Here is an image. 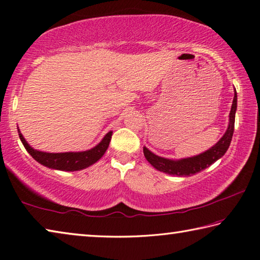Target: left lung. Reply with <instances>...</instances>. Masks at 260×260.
I'll list each match as a JSON object with an SVG mask.
<instances>
[{
    "label": "left lung",
    "mask_w": 260,
    "mask_h": 260,
    "mask_svg": "<svg viewBox=\"0 0 260 260\" xmlns=\"http://www.w3.org/2000/svg\"><path fill=\"white\" fill-rule=\"evenodd\" d=\"M237 111V91L235 89V96H233L231 111L229 115V126L223 135L216 144L213 145L211 149L203 152L201 154L195 156L184 157L179 160L167 159L164 156H159L151 152L147 147L143 146V153L145 159L153 166L156 170L165 172L167 175L178 176V177H188L201 172L206 169L211 165L214 164L218 159L225 154L229 146H230L233 131H235V119Z\"/></svg>",
    "instance_id": "left-lung-1"
}]
</instances>
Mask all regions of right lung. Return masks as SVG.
<instances>
[{
  "label": "right lung",
  "mask_w": 260,
  "mask_h": 260,
  "mask_svg": "<svg viewBox=\"0 0 260 260\" xmlns=\"http://www.w3.org/2000/svg\"><path fill=\"white\" fill-rule=\"evenodd\" d=\"M19 137L21 140L24 149L28 151V153L31 155L34 159L39 162L40 165L49 168V169L62 170V171H79L85 169L90 166L99 161L105 152L107 151L110 143L111 135L113 132H108L99 144H96L94 147L86 151L81 152H63V153H49V152H44L39 150H35L34 147L28 144L23 135L20 132L18 127Z\"/></svg>",
  "instance_id": "right-lung-1"
}]
</instances>
